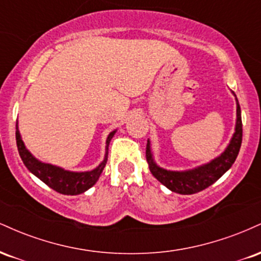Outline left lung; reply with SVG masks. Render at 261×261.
<instances>
[{
	"label": "left lung",
	"instance_id": "left-lung-1",
	"mask_svg": "<svg viewBox=\"0 0 261 261\" xmlns=\"http://www.w3.org/2000/svg\"><path fill=\"white\" fill-rule=\"evenodd\" d=\"M237 100V121L236 131L233 134L232 140L227 148L221 153V155L212 160L208 163L196 167L190 170L184 172H174V170H167L161 168L155 164L152 157L151 143L147 141L146 147V160H147L149 170L158 181H161L164 187L174 193L182 194V195H190L196 194L203 189L208 188L215 181L222 176L228 170L232 164L234 163L237 155L239 153L242 145V136H243V128H242V115L241 107H239L238 99Z\"/></svg>",
	"mask_w": 261,
	"mask_h": 261
}]
</instances>
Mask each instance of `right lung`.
Returning <instances> with one entry per match:
<instances>
[{"instance_id":"add662e5","label":"right lung","mask_w":261,"mask_h":261,"mask_svg":"<svg viewBox=\"0 0 261 261\" xmlns=\"http://www.w3.org/2000/svg\"><path fill=\"white\" fill-rule=\"evenodd\" d=\"M16 128L18 152H19V155L22 158L24 166L29 169V172H32L35 176H38L47 187L54 189V190L58 191L60 194H64V195H79V194L85 193L86 190H88L89 188H92L97 182L107 164L109 143L116 133V130H114L108 136L106 146V157H104L103 162H101L97 168L89 170V172H70V170H65L60 168V167L53 166V164L49 163H43V162L37 160L25 148L24 142L22 141L19 130H18V126Z\"/></svg>"}]
</instances>
